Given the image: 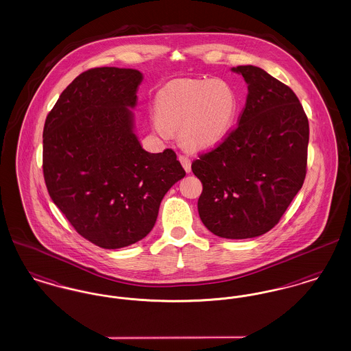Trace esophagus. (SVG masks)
Returning <instances> with one entry per match:
<instances>
[{
  "label": "esophagus",
  "instance_id": "34e87169",
  "mask_svg": "<svg viewBox=\"0 0 351 351\" xmlns=\"http://www.w3.org/2000/svg\"><path fill=\"white\" fill-rule=\"evenodd\" d=\"M179 160L182 163L185 172H191V159L186 156V155H179Z\"/></svg>",
  "mask_w": 351,
  "mask_h": 351
}]
</instances>
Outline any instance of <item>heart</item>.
I'll use <instances>...</instances> for the list:
<instances>
[{"label":"heart","instance_id":"b5f03b06","mask_svg":"<svg viewBox=\"0 0 351 351\" xmlns=\"http://www.w3.org/2000/svg\"><path fill=\"white\" fill-rule=\"evenodd\" d=\"M154 130L163 139L179 130L180 141L191 150L218 146L233 128L238 97L222 80H179L166 85L156 96Z\"/></svg>","mask_w":351,"mask_h":351}]
</instances>
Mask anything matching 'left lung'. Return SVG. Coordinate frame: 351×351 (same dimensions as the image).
Instances as JSON below:
<instances>
[{"instance_id": "8db88e82", "label": "left lung", "mask_w": 351, "mask_h": 351, "mask_svg": "<svg viewBox=\"0 0 351 351\" xmlns=\"http://www.w3.org/2000/svg\"><path fill=\"white\" fill-rule=\"evenodd\" d=\"M247 84L238 128L192 171L202 183V223L228 239L267 233L299 192L306 173L309 123L293 90L255 66L232 68Z\"/></svg>"}]
</instances>
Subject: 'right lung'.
<instances>
[{"label": "right lung", "instance_id": "add662e5", "mask_svg": "<svg viewBox=\"0 0 351 351\" xmlns=\"http://www.w3.org/2000/svg\"><path fill=\"white\" fill-rule=\"evenodd\" d=\"M133 68L79 75L56 101L43 129V175L50 197L76 232L102 249L145 238L168 189L185 176L172 150L151 154L134 132Z\"/></svg>", "mask_w": 351, "mask_h": 351}]
</instances>
